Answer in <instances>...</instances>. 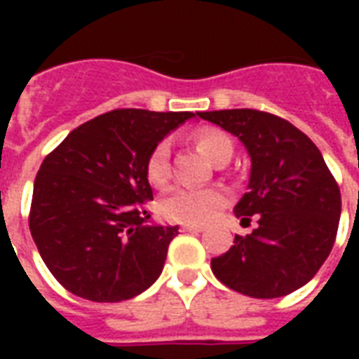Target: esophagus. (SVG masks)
<instances>
[{"label": "esophagus", "mask_w": 359, "mask_h": 359, "mask_svg": "<svg viewBox=\"0 0 359 359\" xmlns=\"http://www.w3.org/2000/svg\"><path fill=\"white\" fill-rule=\"evenodd\" d=\"M203 229H205L203 225H192V223H187V225L180 226L182 233H202Z\"/></svg>", "instance_id": "1"}]
</instances>
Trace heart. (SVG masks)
<instances>
[{
    "mask_svg": "<svg viewBox=\"0 0 359 359\" xmlns=\"http://www.w3.org/2000/svg\"><path fill=\"white\" fill-rule=\"evenodd\" d=\"M196 148L215 165L229 161L233 156V142L219 130H200L194 136ZM171 146L169 142H157L146 161V177L154 187H163L171 179ZM226 194L219 188L177 187L169 190L159 202V211L167 221L175 223H208L225 208Z\"/></svg>",
    "mask_w": 359,
    "mask_h": 359,
    "instance_id": "1",
    "label": "heart"
}]
</instances>
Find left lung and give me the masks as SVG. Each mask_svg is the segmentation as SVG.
I'll list each match as a JSON object with an SVG mask.
<instances>
[{"label": "left lung", "instance_id": "1", "mask_svg": "<svg viewBox=\"0 0 359 359\" xmlns=\"http://www.w3.org/2000/svg\"><path fill=\"white\" fill-rule=\"evenodd\" d=\"M198 117L238 136L252 159L248 192L234 213L242 221L256 215L257 226L211 259L213 275L252 298L298 290L325 264L339 231L340 190L321 151L273 113L223 109Z\"/></svg>", "mask_w": 359, "mask_h": 359}]
</instances>
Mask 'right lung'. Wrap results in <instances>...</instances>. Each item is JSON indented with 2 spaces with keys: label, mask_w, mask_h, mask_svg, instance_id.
I'll list each match as a JSON object with an SVG mask.
<instances>
[{
  "label": "right lung",
  "mask_w": 359,
  "mask_h": 359,
  "mask_svg": "<svg viewBox=\"0 0 359 359\" xmlns=\"http://www.w3.org/2000/svg\"><path fill=\"white\" fill-rule=\"evenodd\" d=\"M190 111L113 109L76 126L36 175L28 226L51 275L92 302H123L161 275L179 226L149 225L146 161Z\"/></svg>",
  "instance_id": "right-lung-1"
}]
</instances>
